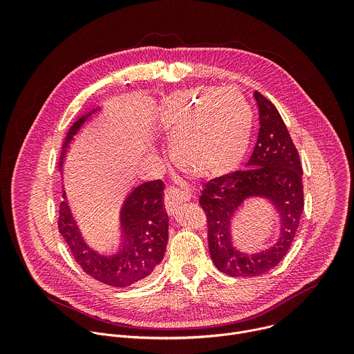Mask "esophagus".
<instances>
[{
  "mask_svg": "<svg viewBox=\"0 0 354 354\" xmlns=\"http://www.w3.org/2000/svg\"><path fill=\"white\" fill-rule=\"evenodd\" d=\"M190 193L176 189V187H168L164 193V201H165V209L169 216H174L178 206L185 203V201L190 200Z\"/></svg>",
  "mask_w": 354,
  "mask_h": 354,
  "instance_id": "34e87169",
  "label": "esophagus"
}]
</instances>
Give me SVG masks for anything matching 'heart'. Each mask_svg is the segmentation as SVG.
<instances>
[{"mask_svg":"<svg viewBox=\"0 0 354 354\" xmlns=\"http://www.w3.org/2000/svg\"><path fill=\"white\" fill-rule=\"evenodd\" d=\"M160 123L179 168L197 179L213 180L242 165L254 115L236 89L194 88L165 99Z\"/></svg>","mask_w":354,"mask_h":354,"instance_id":"heart-1","label":"heart"}]
</instances>
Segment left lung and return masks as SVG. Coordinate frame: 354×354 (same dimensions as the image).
<instances>
[{"instance_id": "left-lung-1", "label": "left lung", "mask_w": 354, "mask_h": 354, "mask_svg": "<svg viewBox=\"0 0 354 354\" xmlns=\"http://www.w3.org/2000/svg\"><path fill=\"white\" fill-rule=\"evenodd\" d=\"M255 99L261 127L246 171L207 182L198 200L207 214L212 259L220 272L234 277L259 276L279 265L304 210L302 168L288 130L270 100L258 91ZM255 198L268 201L279 217L277 236L259 248L233 230L244 205Z\"/></svg>"}]
</instances>
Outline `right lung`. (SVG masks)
Segmentation results:
<instances>
[{"label":"right lung","instance_id":"add662e5","mask_svg":"<svg viewBox=\"0 0 354 354\" xmlns=\"http://www.w3.org/2000/svg\"><path fill=\"white\" fill-rule=\"evenodd\" d=\"M97 105L85 112L70 127L63 142L60 172L71 142L93 115L102 112ZM169 218L164 206L161 180L145 182L133 187L119 210L116 238L109 245H95L82 234L66 190L59 214V231L82 270L100 283L112 287H129L147 280L162 262L168 243Z\"/></svg>","mask_w":354,"mask_h":354}]
</instances>
